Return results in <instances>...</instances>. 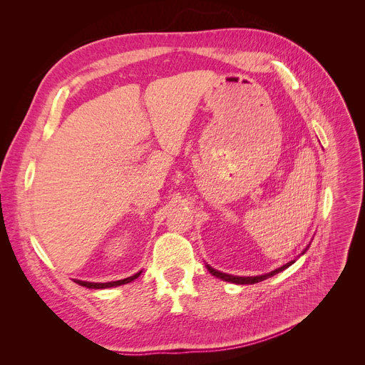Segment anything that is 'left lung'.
<instances>
[{"label": "left lung", "mask_w": 365, "mask_h": 365, "mask_svg": "<svg viewBox=\"0 0 365 365\" xmlns=\"http://www.w3.org/2000/svg\"><path fill=\"white\" fill-rule=\"evenodd\" d=\"M307 248H309V247H306L302 254H304V252L307 251ZM294 262H295V260H291V262L283 264V267H280V268H277V269H274V271H271V272H268V274H263V275H256V277H239V275L225 274V272H220V271L212 268V267H210V264H207V269L210 271V274L215 275V277L222 279V280H225V282H231V283H236V284H254V283H259V282H263V280H267V279L272 277V275L282 272V271L286 269V268H289Z\"/></svg>", "instance_id": "1"}]
</instances>
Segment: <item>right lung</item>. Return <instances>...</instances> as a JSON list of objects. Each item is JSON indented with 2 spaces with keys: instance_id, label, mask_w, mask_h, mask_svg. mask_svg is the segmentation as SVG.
I'll list each match as a JSON object with an SVG mask.
<instances>
[{
  "instance_id": "add662e5",
  "label": "right lung",
  "mask_w": 365,
  "mask_h": 365,
  "mask_svg": "<svg viewBox=\"0 0 365 365\" xmlns=\"http://www.w3.org/2000/svg\"><path fill=\"white\" fill-rule=\"evenodd\" d=\"M140 274H141V271L137 272V274H134V275H130V277H128V279L117 280V282H108V283H93V282H82V280H74V282H76L77 284L85 286V288H90V289H106V288H115V286L130 283L132 280H135Z\"/></svg>"
}]
</instances>
